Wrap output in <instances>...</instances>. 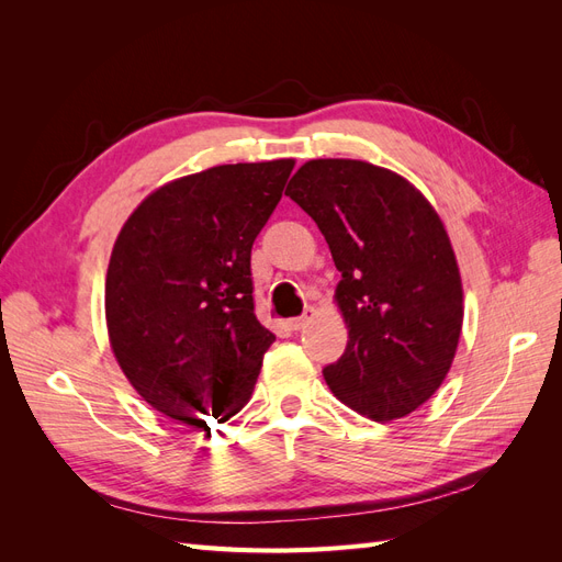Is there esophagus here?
Wrapping results in <instances>:
<instances>
[{"label":"esophagus","mask_w":562,"mask_h":562,"mask_svg":"<svg viewBox=\"0 0 562 562\" xmlns=\"http://www.w3.org/2000/svg\"><path fill=\"white\" fill-rule=\"evenodd\" d=\"M314 316H316V312L310 307V310L304 312L302 316H297V318H291V321H288V326H291V330H302V328L307 326V323H310Z\"/></svg>","instance_id":"34e87169"}]
</instances>
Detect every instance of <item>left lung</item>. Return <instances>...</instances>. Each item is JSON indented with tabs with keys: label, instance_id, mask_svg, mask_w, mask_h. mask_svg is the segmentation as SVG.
<instances>
[{
	"label": "left lung",
	"instance_id": "obj_1",
	"mask_svg": "<svg viewBox=\"0 0 562 562\" xmlns=\"http://www.w3.org/2000/svg\"><path fill=\"white\" fill-rule=\"evenodd\" d=\"M285 194L326 236L349 330L323 370L359 415L391 422L427 403L448 378L464 321V291L443 220L417 187L361 159H312Z\"/></svg>",
	"mask_w": 562,
	"mask_h": 562
}]
</instances>
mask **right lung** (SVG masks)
<instances>
[{"label": "right lung", "instance_id": "add662e5", "mask_svg": "<svg viewBox=\"0 0 562 562\" xmlns=\"http://www.w3.org/2000/svg\"><path fill=\"white\" fill-rule=\"evenodd\" d=\"M293 166L223 164L171 180L116 236L105 277L114 359L145 403L187 427L239 413L277 339L252 310L250 248Z\"/></svg>", "mask_w": 562, "mask_h": 562}]
</instances>
